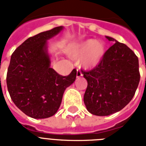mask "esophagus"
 Segmentation results:
<instances>
[{"label": "esophagus", "mask_w": 146, "mask_h": 146, "mask_svg": "<svg viewBox=\"0 0 146 146\" xmlns=\"http://www.w3.org/2000/svg\"><path fill=\"white\" fill-rule=\"evenodd\" d=\"M82 76V73H81V71H80V70H76V78L81 77Z\"/></svg>", "instance_id": "34e87169"}]
</instances>
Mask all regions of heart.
I'll return each mask as SVG.
<instances>
[{
    "label": "heart",
    "instance_id": "heart-1",
    "mask_svg": "<svg viewBox=\"0 0 146 146\" xmlns=\"http://www.w3.org/2000/svg\"><path fill=\"white\" fill-rule=\"evenodd\" d=\"M106 47L104 42L87 39L73 44L69 50L73 59H80V65L86 70H92L98 65L104 58Z\"/></svg>",
    "mask_w": 146,
    "mask_h": 146
}]
</instances>
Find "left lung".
<instances>
[{
    "label": "left lung",
    "instance_id": "8db88e82",
    "mask_svg": "<svg viewBox=\"0 0 146 146\" xmlns=\"http://www.w3.org/2000/svg\"><path fill=\"white\" fill-rule=\"evenodd\" d=\"M115 42L96 67L82 72L88 86L84 103L92 114L108 116L122 110L133 98L140 74L139 60L131 49L113 38Z\"/></svg>",
    "mask_w": 146,
    "mask_h": 146
}]
</instances>
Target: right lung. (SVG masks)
<instances>
[{
	"mask_svg": "<svg viewBox=\"0 0 146 146\" xmlns=\"http://www.w3.org/2000/svg\"><path fill=\"white\" fill-rule=\"evenodd\" d=\"M64 29L58 26L29 38L13 53L7 74V85L16 106L35 119L57 113L65 89L76 77L73 69L68 76L59 75L50 67L48 40Z\"/></svg>",
	"mask_w": 146,
	"mask_h": 146,
	"instance_id": "right-lung-1",
	"label": "right lung"
}]
</instances>
